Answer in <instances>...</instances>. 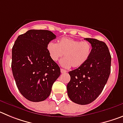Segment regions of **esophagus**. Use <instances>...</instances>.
<instances>
[{"instance_id":"34e87169","label":"esophagus","mask_w":123,"mask_h":123,"mask_svg":"<svg viewBox=\"0 0 123 123\" xmlns=\"http://www.w3.org/2000/svg\"><path fill=\"white\" fill-rule=\"evenodd\" d=\"M60 71H61V73H67V71H66L65 69H62V68L60 69Z\"/></svg>"}]
</instances>
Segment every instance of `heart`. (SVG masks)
<instances>
[{"label":"heart","instance_id":"1","mask_svg":"<svg viewBox=\"0 0 123 123\" xmlns=\"http://www.w3.org/2000/svg\"><path fill=\"white\" fill-rule=\"evenodd\" d=\"M47 49L51 59L56 62L64 58L60 64L65 68H77L82 67L89 59L92 47L88 41H80L71 37H64L58 41L57 44L50 41L47 45Z\"/></svg>","mask_w":123,"mask_h":123}]
</instances>
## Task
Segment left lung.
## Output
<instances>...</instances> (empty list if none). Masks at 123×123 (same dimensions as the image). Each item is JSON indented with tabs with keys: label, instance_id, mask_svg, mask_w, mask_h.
<instances>
[{
	"label": "left lung",
	"instance_id": "1",
	"mask_svg": "<svg viewBox=\"0 0 123 123\" xmlns=\"http://www.w3.org/2000/svg\"><path fill=\"white\" fill-rule=\"evenodd\" d=\"M92 47L89 59L82 67L69 71L71 79L67 92L72 102L87 105L95 100L101 94L111 71L110 53L105 42L86 38Z\"/></svg>",
	"mask_w": 123,
	"mask_h": 123
}]
</instances>
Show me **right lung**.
Here are the masks:
<instances>
[{"instance_id":"obj_1","label":"right lung","mask_w":123,"mask_h":123,"mask_svg":"<svg viewBox=\"0 0 123 123\" xmlns=\"http://www.w3.org/2000/svg\"><path fill=\"white\" fill-rule=\"evenodd\" d=\"M56 36L48 30L31 29L19 35L12 48V70L18 90L31 102L45 100L60 75L47 45Z\"/></svg>"}]
</instances>
